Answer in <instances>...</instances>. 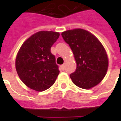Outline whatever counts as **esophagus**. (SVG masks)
Masks as SVG:
<instances>
[{
  "instance_id": "34e87169",
  "label": "esophagus",
  "mask_w": 121,
  "mask_h": 121,
  "mask_svg": "<svg viewBox=\"0 0 121 121\" xmlns=\"http://www.w3.org/2000/svg\"><path fill=\"white\" fill-rule=\"evenodd\" d=\"M60 69L61 71H64V69H65V65H61Z\"/></svg>"
}]
</instances>
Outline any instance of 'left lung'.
<instances>
[{
  "mask_svg": "<svg viewBox=\"0 0 121 121\" xmlns=\"http://www.w3.org/2000/svg\"><path fill=\"white\" fill-rule=\"evenodd\" d=\"M61 35L73 51L76 69L70 75L76 86L89 89L103 80L108 68L106 51L97 37L82 28L69 30Z\"/></svg>",
  "mask_w": 121,
  "mask_h": 121,
  "instance_id": "left-lung-1",
  "label": "left lung"
}]
</instances>
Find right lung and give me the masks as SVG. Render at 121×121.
<instances>
[{
    "instance_id": "add662e5",
    "label": "right lung",
    "mask_w": 121,
    "mask_h": 121,
    "mask_svg": "<svg viewBox=\"0 0 121 121\" xmlns=\"http://www.w3.org/2000/svg\"><path fill=\"white\" fill-rule=\"evenodd\" d=\"M59 36V32L39 31L21 45L15 59V69L28 87L43 91L54 84L60 71L50 48Z\"/></svg>"
}]
</instances>
